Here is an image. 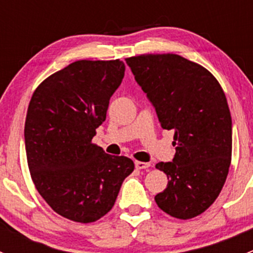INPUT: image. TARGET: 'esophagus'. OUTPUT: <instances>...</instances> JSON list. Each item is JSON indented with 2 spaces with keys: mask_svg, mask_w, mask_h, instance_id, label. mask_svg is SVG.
I'll use <instances>...</instances> for the list:
<instances>
[{
  "mask_svg": "<svg viewBox=\"0 0 253 253\" xmlns=\"http://www.w3.org/2000/svg\"><path fill=\"white\" fill-rule=\"evenodd\" d=\"M134 165H136V168L137 169H147V168H149L150 167V164L149 163H145V162H138V160H136V162H134Z\"/></svg>",
  "mask_w": 253,
  "mask_h": 253,
  "instance_id": "34e87169",
  "label": "esophagus"
}]
</instances>
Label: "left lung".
<instances>
[{"label": "left lung", "instance_id": "obj_1", "mask_svg": "<svg viewBox=\"0 0 253 253\" xmlns=\"http://www.w3.org/2000/svg\"><path fill=\"white\" fill-rule=\"evenodd\" d=\"M164 129H174L175 157L155 168L168 186L155 196L174 218L192 219L218 198L231 163L233 127L223 88L207 68L175 53L126 58Z\"/></svg>", "mask_w": 253, "mask_h": 253}]
</instances>
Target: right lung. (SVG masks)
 <instances>
[{
	"mask_svg": "<svg viewBox=\"0 0 253 253\" xmlns=\"http://www.w3.org/2000/svg\"><path fill=\"white\" fill-rule=\"evenodd\" d=\"M120 60H79L38 85L25 117L30 176L45 202L76 223H93L115 205L134 169L127 157L106 154L91 142L121 84Z\"/></svg>",
	"mask_w": 253,
	"mask_h": 253,
	"instance_id": "add662e5",
	"label": "right lung"
}]
</instances>
